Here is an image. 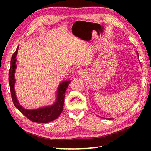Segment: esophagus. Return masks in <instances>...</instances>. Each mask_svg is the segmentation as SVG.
<instances>
[{"instance_id": "obj_1", "label": "esophagus", "mask_w": 151, "mask_h": 151, "mask_svg": "<svg viewBox=\"0 0 151 151\" xmlns=\"http://www.w3.org/2000/svg\"><path fill=\"white\" fill-rule=\"evenodd\" d=\"M78 75H82L83 74H84V70H82V69H81V70H78Z\"/></svg>"}]
</instances>
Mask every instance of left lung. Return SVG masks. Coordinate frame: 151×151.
<instances>
[{
	"label": "left lung",
	"instance_id": "left-lung-1",
	"mask_svg": "<svg viewBox=\"0 0 151 151\" xmlns=\"http://www.w3.org/2000/svg\"><path fill=\"white\" fill-rule=\"evenodd\" d=\"M136 54H137V56H138V58H139V54H138V52H136ZM104 119H106V118H104ZM108 119H110V120H111L112 119H111V118H108Z\"/></svg>",
	"mask_w": 151,
	"mask_h": 151
}]
</instances>
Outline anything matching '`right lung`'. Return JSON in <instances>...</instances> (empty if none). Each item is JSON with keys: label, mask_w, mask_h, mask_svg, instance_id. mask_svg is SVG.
Returning <instances> with one entry per match:
<instances>
[{"label": "right lung", "mask_w": 151, "mask_h": 151, "mask_svg": "<svg viewBox=\"0 0 151 151\" xmlns=\"http://www.w3.org/2000/svg\"><path fill=\"white\" fill-rule=\"evenodd\" d=\"M18 49L19 46L12 55L10 62V69L9 70V84L13 102H14L15 106L17 108V110L30 121L34 122V123H49L58 117L62 112L65 91L71 81H64L59 84L56 91V101L52 105L35 109V110H28V109L23 108L17 100L14 88L15 84V72L16 67H17L15 64L16 61H17L16 56H17Z\"/></svg>", "instance_id": "add662e5"}]
</instances>
